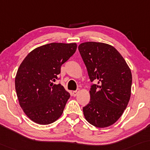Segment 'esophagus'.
<instances>
[{"mask_svg": "<svg viewBox=\"0 0 150 150\" xmlns=\"http://www.w3.org/2000/svg\"><path fill=\"white\" fill-rule=\"evenodd\" d=\"M79 91H80L79 89H77V90H76V91H73V96H77V94L79 92Z\"/></svg>", "mask_w": 150, "mask_h": 150, "instance_id": "obj_1", "label": "esophagus"}]
</instances>
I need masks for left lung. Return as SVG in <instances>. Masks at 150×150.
Returning a JSON list of instances; mask_svg holds the SVG:
<instances>
[{
    "instance_id": "8db88e82",
    "label": "left lung",
    "mask_w": 150,
    "mask_h": 150,
    "mask_svg": "<svg viewBox=\"0 0 150 150\" xmlns=\"http://www.w3.org/2000/svg\"><path fill=\"white\" fill-rule=\"evenodd\" d=\"M78 48L90 81H98L90 88V101L83 107L84 117L96 127H108L122 116L129 102L131 71L112 45L89 41Z\"/></svg>"
}]
</instances>
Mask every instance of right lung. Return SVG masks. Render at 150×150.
Segmentation results:
<instances>
[{"label":"right lung","mask_w":150,"mask_h":150,"mask_svg":"<svg viewBox=\"0 0 150 150\" xmlns=\"http://www.w3.org/2000/svg\"><path fill=\"white\" fill-rule=\"evenodd\" d=\"M77 47L75 43L46 44L31 51L21 63L15 78L16 94L21 108L33 122L47 125L62 115L70 94L54 82Z\"/></svg>","instance_id":"add662e5"}]
</instances>
